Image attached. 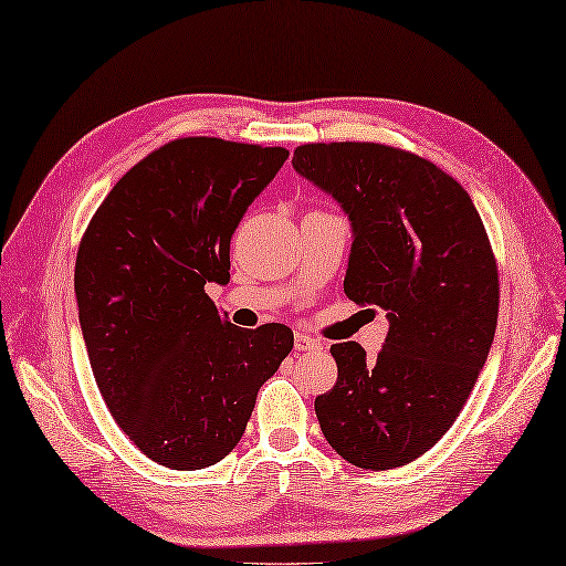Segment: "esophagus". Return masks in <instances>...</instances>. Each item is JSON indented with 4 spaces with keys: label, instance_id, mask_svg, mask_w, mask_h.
Here are the masks:
<instances>
[{
    "label": "esophagus",
    "instance_id": "esophagus-1",
    "mask_svg": "<svg viewBox=\"0 0 566 566\" xmlns=\"http://www.w3.org/2000/svg\"><path fill=\"white\" fill-rule=\"evenodd\" d=\"M319 347H322V344L310 337V334L295 332V352H313V349H319Z\"/></svg>",
    "mask_w": 566,
    "mask_h": 566
}]
</instances>
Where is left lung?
<instances>
[{"label":"left lung","instance_id":"1","mask_svg":"<svg viewBox=\"0 0 566 566\" xmlns=\"http://www.w3.org/2000/svg\"><path fill=\"white\" fill-rule=\"evenodd\" d=\"M300 176L349 214L344 293L386 310L376 359L332 344L337 384L315 398L322 434L354 467L410 464L452 428L499 322V269L469 192L430 160L368 142L305 144Z\"/></svg>","mask_w":566,"mask_h":566}]
</instances>
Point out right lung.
<instances>
[{"mask_svg": "<svg viewBox=\"0 0 566 566\" xmlns=\"http://www.w3.org/2000/svg\"><path fill=\"white\" fill-rule=\"evenodd\" d=\"M287 151L176 138L126 172L80 241L75 295L112 418L156 464L222 461L293 349L279 322L241 329L205 293L229 283V241Z\"/></svg>", "mask_w": 566, "mask_h": 566, "instance_id": "obj_1", "label": "right lung"}]
</instances>
